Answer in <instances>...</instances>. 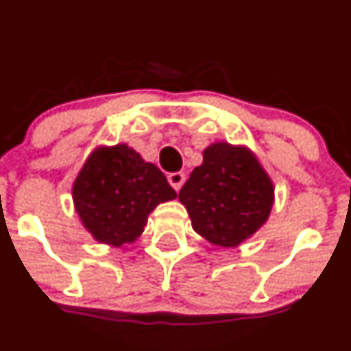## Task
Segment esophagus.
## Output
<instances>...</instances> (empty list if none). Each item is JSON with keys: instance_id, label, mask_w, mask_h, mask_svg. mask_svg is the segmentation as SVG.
Here are the masks:
<instances>
[{"instance_id": "esophagus-1", "label": "esophagus", "mask_w": 351, "mask_h": 351, "mask_svg": "<svg viewBox=\"0 0 351 351\" xmlns=\"http://www.w3.org/2000/svg\"><path fill=\"white\" fill-rule=\"evenodd\" d=\"M168 182H169V185H171L173 189H175L176 192H178V190L182 189L183 183H185V173H182V171L169 173V175H168Z\"/></svg>"}]
</instances>
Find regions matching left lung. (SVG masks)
Instances as JSON below:
<instances>
[{
    "label": "left lung",
    "instance_id": "8db88e82",
    "mask_svg": "<svg viewBox=\"0 0 351 351\" xmlns=\"http://www.w3.org/2000/svg\"><path fill=\"white\" fill-rule=\"evenodd\" d=\"M195 232L212 244L238 246L258 231L274 205V185L244 147L217 143L178 193Z\"/></svg>",
    "mask_w": 351,
    "mask_h": 351
}]
</instances>
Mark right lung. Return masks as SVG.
Here are the masks:
<instances>
[{"mask_svg": "<svg viewBox=\"0 0 351 351\" xmlns=\"http://www.w3.org/2000/svg\"><path fill=\"white\" fill-rule=\"evenodd\" d=\"M175 197L161 169L125 144L95 151L73 186L84 228L97 241L112 246L132 243L156 205Z\"/></svg>", "mask_w": 351, "mask_h": 351, "instance_id": "add662e5", "label": "right lung"}]
</instances>
